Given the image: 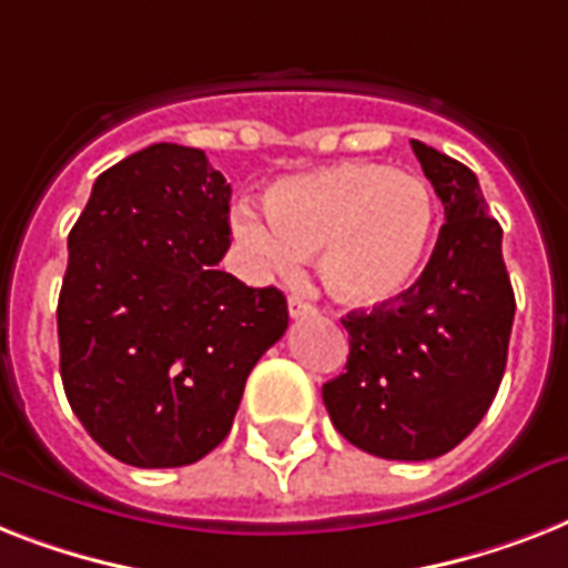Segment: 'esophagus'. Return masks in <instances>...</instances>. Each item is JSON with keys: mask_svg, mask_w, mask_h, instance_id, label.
<instances>
[{"mask_svg": "<svg viewBox=\"0 0 568 568\" xmlns=\"http://www.w3.org/2000/svg\"><path fill=\"white\" fill-rule=\"evenodd\" d=\"M288 312H292V318H310V315H318V310H315L310 301L297 297V294L288 297Z\"/></svg>", "mask_w": 568, "mask_h": 568, "instance_id": "obj_1", "label": "esophagus"}]
</instances>
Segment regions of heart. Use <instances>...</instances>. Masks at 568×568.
<instances>
[{
  "label": "heart",
  "mask_w": 568,
  "mask_h": 568,
  "mask_svg": "<svg viewBox=\"0 0 568 568\" xmlns=\"http://www.w3.org/2000/svg\"><path fill=\"white\" fill-rule=\"evenodd\" d=\"M436 205L427 182L388 164H336L283 180L267 212L241 205L232 235L244 256L271 274H294L321 250L329 297L372 310L413 285L427 256Z\"/></svg>",
  "instance_id": "obj_1"
}]
</instances>
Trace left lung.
<instances>
[{"instance_id":"1","label":"left lung","mask_w":568,"mask_h":568,"mask_svg":"<svg viewBox=\"0 0 568 568\" xmlns=\"http://www.w3.org/2000/svg\"><path fill=\"white\" fill-rule=\"evenodd\" d=\"M445 205L422 276L392 303L342 318L345 374L321 388L336 430L383 459L422 463L457 448L493 404L510 345L513 297L501 226L477 176L409 141Z\"/></svg>"}]
</instances>
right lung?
Returning <instances> with one entry per match:
<instances>
[{
  "label": "right lung",
  "mask_w": 568,
  "mask_h": 568,
  "mask_svg": "<svg viewBox=\"0 0 568 568\" xmlns=\"http://www.w3.org/2000/svg\"><path fill=\"white\" fill-rule=\"evenodd\" d=\"M230 196L203 150L153 144L97 176L70 230L61 379L91 439L126 466H191L217 448L288 327L280 288L217 267Z\"/></svg>",
  "instance_id": "1"
}]
</instances>
